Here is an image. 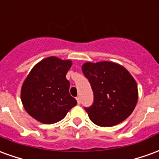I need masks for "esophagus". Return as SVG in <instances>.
<instances>
[{
    "label": "esophagus",
    "mask_w": 159,
    "mask_h": 159,
    "mask_svg": "<svg viewBox=\"0 0 159 159\" xmlns=\"http://www.w3.org/2000/svg\"><path fill=\"white\" fill-rule=\"evenodd\" d=\"M76 101H77V104H78V105L81 104V98H80L79 96L76 97Z\"/></svg>",
    "instance_id": "34e87169"
}]
</instances>
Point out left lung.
<instances>
[{"label": "left lung", "mask_w": 159, "mask_h": 159, "mask_svg": "<svg viewBox=\"0 0 159 159\" xmlns=\"http://www.w3.org/2000/svg\"><path fill=\"white\" fill-rule=\"evenodd\" d=\"M82 70L93 90V103L85 110L94 124L111 127L129 117L137 104L138 88L126 68L100 61L84 63Z\"/></svg>", "instance_id": "obj_1"}]
</instances>
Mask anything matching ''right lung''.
Masks as SVG:
<instances>
[{"mask_svg": "<svg viewBox=\"0 0 159 159\" xmlns=\"http://www.w3.org/2000/svg\"><path fill=\"white\" fill-rule=\"evenodd\" d=\"M71 66L70 59L51 56L33 67L21 88V101L30 116L40 123L52 124L62 120L76 106L66 77Z\"/></svg>", "mask_w": 159, "mask_h": 159, "instance_id": "right-lung-1", "label": "right lung"}]
</instances>
